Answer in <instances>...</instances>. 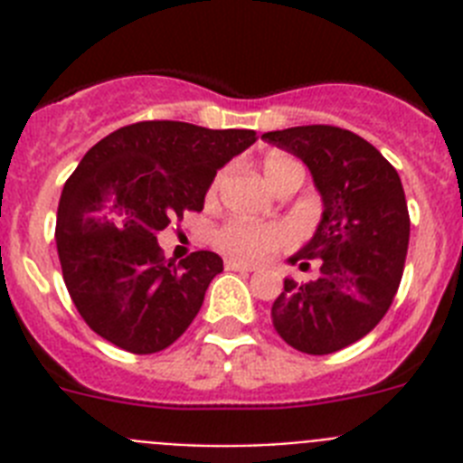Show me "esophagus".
Wrapping results in <instances>:
<instances>
[{
	"mask_svg": "<svg viewBox=\"0 0 463 463\" xmlns=\"http://www.w3.org/2000/svg\"><path fill=\"white\" fill-rule=\"evenodd\" d=\"M224 269H227V271H252V267L250 264H243V261H236V260H227L224 261Z\"/></svg>",
	"mask_w": 463,
	"mask_h": 463,
	"instance_id": "1",
	"label": "esophagus"
}]
</instances>
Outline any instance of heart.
<instances>
[{
  "mask_svg": "<svg viewBox=\"0 0 463 463\" xmlns=\"http://www.w3.org/2000/svg\"><path fill=\"white\" fill-rule=\"evenodd\" d=\"M304 171L301 162L294 159L292 155L285 153H271L264 159V175L269 178L273 187H280L292 171ZM224 178H227V169H220L215 178L211 181L208 187V196H215L222 187ZM213 241L218 245L220 250L227 252L229 257L241 261H264L273 255V252L288 248L292 234L285 224L276 222H250V220L232 218L227 222L220 224L213 234Z\"/></svg>",
  "mask_w": 463,
  "mask_h": 463,
  "instance_id": "1",
  "label": "heart"
}]
</instances>
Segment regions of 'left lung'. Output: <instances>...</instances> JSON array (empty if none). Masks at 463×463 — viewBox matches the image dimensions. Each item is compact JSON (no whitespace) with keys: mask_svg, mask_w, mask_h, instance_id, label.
<instances>
[{"mask_svg":"<svg viewBox=\"0 0 463 463\" xmlns=\"http://www.w3.org/2000/svg\"><path fill=\"white\" fill-rule=\"evenodd\" d=\"M304 159L325 213L317 232L292 257L317 280H285L271 322L282 341L306 354H331L364 338L390 310L406 264L411 215L394 166L357 134L334 125L261 134Z\"/></svg>","mask_w":463,"mask_h":463,"instance_id":"left-lung-1","label":"left lung"}]
</instances>
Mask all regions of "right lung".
Listing matches in <instances>:
<instances>
[{
  "label": "right lung",
  "mask_w": 463,
  "mask_h": 463,
  "mask_svg": "<svg viewBox=\"0 0 463 463\" xmlns=\"http://www.w3.org/2000/svg\"><path fill=\"white\" fill-rule=\"evenodd\" d=\"M257 141L252 129L146 120L85 153L57 208V255L85 325L113 345L153 354L185 334L222 260L196 250L166 261L157 234L202 211L220 166Z\"/></svg>",
  "instance_id": "1"
}]
</instances>
